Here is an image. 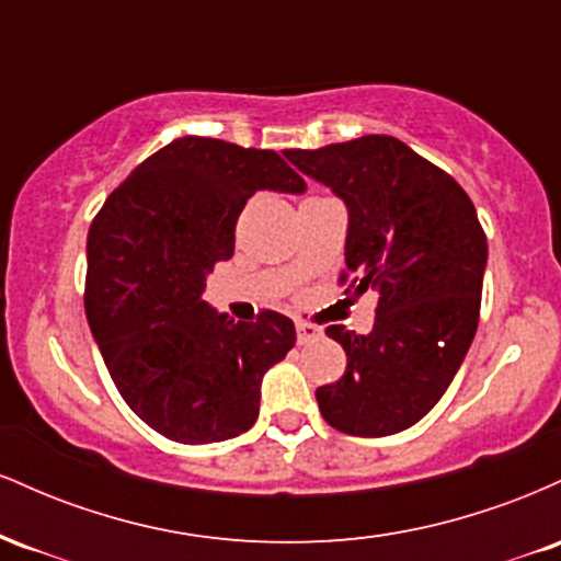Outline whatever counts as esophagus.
<instances>
[{"mask_svg":"<svg viewBox=\"0 0 561 561\" xmlns=\"http://www.w3.org/2000/svg\"><path fill=\"white\" fill-rule=\"evenodd\" d=\"M295 330H298V345H308L321 337V330H317L313 324H308V321H295Z\"/></svg>","mask_w":561,"mask_h":561,"instance_id":"obj_1","label":"esophagus"}]
</instances>
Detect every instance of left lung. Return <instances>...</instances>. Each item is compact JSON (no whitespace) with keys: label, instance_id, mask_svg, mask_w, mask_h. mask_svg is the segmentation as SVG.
<instances>
[{"label":"left lung","instance_id":"1","mask_svg":"<svg viewBox=\"0 0 561 561\" xmlns=\"http://www.w3.org/2000/svg\"><path fill=\"white\" fill-rule=\"evenodd\" d=\"M285 158L343 197L345 295H379L369 334L327 327L347 366L317 390L321 416L345 435L401 433L440 401L478 332L488 263L478 210L454 176L385 134Z\"/></svg>","mask_w":561,"mask_h":561}]
</instances>
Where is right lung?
<instances>
[{
    "label": "right lung",
    "instance_id": "obj_1",
    "mask_svg": "<svg viewBox=\"0 0 561 561\" xmlns=\"http://www.w3.org/2000/svg\"><path fill=\"white\" fill-rule=\"evenodd\" d=\"M259 190L302 192L306 182L274 150L182 137L141 160L89 227V327L128 409L169 440L248 433L263 375L295 345L282 313L234 321L203 300Z\"/></svg>",
    "mask_w": 561,
    "mask_h": 561
}]
</instances>
